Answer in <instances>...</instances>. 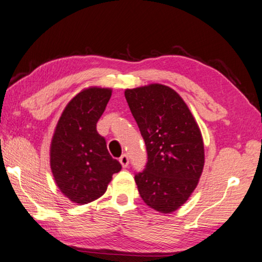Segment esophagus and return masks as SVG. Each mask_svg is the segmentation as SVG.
I'll list each match as a JSON object with an SVG mask.
<instances>
[{"label": "esophagus", "instance_id": "esophagus-1", "mask_svg": "<svg viewBox=\"0 0 262 262\" xmlns=\"http://www.w3.org/2000/svg\"><path fill=\"white\" fill-rule=\"evenodd\" d=\"M119 162H120V165H121L122 167L126 168V167L128 166V163H129V159H128L127 155H122V156L120 157V159H119Z\"/></svg>", "mask_w": 262, "mask_h": 262}]
</instances>
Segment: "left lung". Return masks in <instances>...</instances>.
<instances>
[{"instance_id": "1", "label": "left lung", "mask_w": 262, "mask_h": 262, "mask_svg": "<svg viewBox=\"0 0 262 262\" xmlns=\"http://www.w3.org/2000/svg\"><path fill=\"white\" fill-rule=\"evenodd\" d=\"M140 128L147 163L135 182L143 201L160 213H171L196 188L204 167V144L191 110L175 90L148 84L125 90Z\"/></svg>"}]
</instances>
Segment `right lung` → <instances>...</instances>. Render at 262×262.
I'll list each match as a JSON object with an SVG mask.
<instances>
[{
    "label": "right lung",
    "mask_w": 262,
    "mask_h": 262,
    "mask_svg": "<svg viewBox=\"0 0 262 262\" xmlns=\"http://www.w3.org/2000/svg\"><path fill=\"white\" fill-rule=\"evenodd\" d=\"M112 89L90 86L71 99L61 114L50 145V166L56 186L77 204L101 198L121 165L109 155L96 122Z\"/></svg>",
    "instance_id": "right-lung-1"
}]
</instances>
